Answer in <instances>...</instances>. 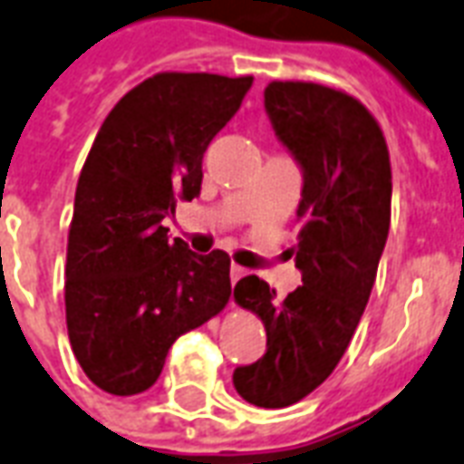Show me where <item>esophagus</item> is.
I'll use <instances>...</instances> for the list:
<instances>
[{"mask_svg":"<svg viewBox=\"0 0 464 464\" xmlns=\"http://www.w3.org/2000/svg\"><path fill=\"white\" fill-rule=\"evenodd\" d=\"M246 275H247L246 267H240V265H231V282H233V285H236L240 277H246Z\"/></svg>","mask_w":464,"mask_h":464,"instance_id":"1","label":"esophagus"}]
</instances>
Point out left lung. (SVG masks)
<instances>
[{
	"mask_svg": "<svg viewBox=\"0 0 464 464\" xmlns=\"http://www.w3.org/2000/svg\"><path fill=\"white\" fill-rule=\"evenodd\" d=\"M265 111L302 169L292 253L304 285L287 299L256 275L236 285V302L263 318L267 350L236 367L233 387L250 404L285 409L326 382L358 328L387 243L392 168L374 116L345 92L272 82Z\"/></svg>",
	"mask_w": 464,
	"mask_h": 464,
	"instance_id": "8db88e82",
	"label": "left lung"
}]
</instances>
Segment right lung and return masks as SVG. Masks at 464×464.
Instances as JSON below:
<instances>
[{
	"label": "right lung",
	"instance_id": "obj_1",
	"mask_svg": "<svg viewBox=\"0 0 464 464\" xmlns=\"http://www.w3.org/2000/svg\"><path fill=\"white\" fill-rule=\"evenodd\" d=\"M253 77L160 72L106 116L77 182L67 236L65 318L84 374L116 397L160 377L168 350L231 296L224 250L169 238L177 199L201 192V158Z\"/></svg>",
	"mask_w": 464,
	"mask_h": 464
}]
</instances>
